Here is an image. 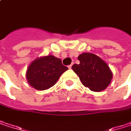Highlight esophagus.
Masks as SVG:
<instances>
[{
  "instance_id": "1",
  "label": "esophagus",
  "mask_w": 131,
  "mask_h": 131,
  "mask_svg": "<svg viewBox=\"0 0 131 131\" xmlns=\"http://www.w3.org/2000/svg\"><path fill=\"white\" fill-rule=\"evenodd\" d=\"M71 67H72V65L70 64V65L68 66V68H69V69H71Z\"/></svg>"
}]
</instances>
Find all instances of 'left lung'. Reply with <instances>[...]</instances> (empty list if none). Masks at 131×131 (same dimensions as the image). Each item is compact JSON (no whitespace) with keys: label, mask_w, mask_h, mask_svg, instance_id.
<instances>
[{"label":"left lung","mask_w":131,"mask_h":131,"mask_svg":"<svg viewBox=\"0 0 131 131\" xmlns=\"http://www.w3.org/2000/svg\"><path fill=\"white\" fill-rule=\"evenodd\" d=\"M79 64H73L72 70L79 77L82 84L91 91L105 90L112 79V72L108 65L92 53H82L78 56Z\"/></svg>","instance_id":"8db88e82"}]
</instances>
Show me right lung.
<instances>
[{"instance_id": "1", "label": "right lung", "mask_w": 131, "mask_h": 131, "mask_svg": "<svg viewBox=\"0 0 131 131\" xmlns=\"http://www.w3.org/2000/svg\"><path fill=\"white\" fill-rule=\"evenodd\" d=\"M67 70L60 58L50 54L32 61L27 67L26 77L32 88L45 90L53 86Z\"/></svg>"}]
</instances>
